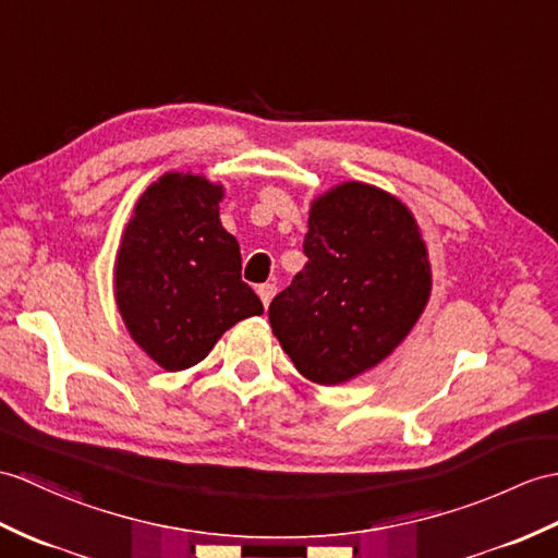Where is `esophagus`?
<instances>
[{"instance_id": "34e87169", "label": "esophagus", "mask_w": 558, "mask_h": 558, "mask_svg": "<svg viewBox=\"0 0 558 558\" xmlns=\"http://www.w3.org/2000/svg\"><path fill=\"white\" fill-rule=\"evenodd\" d=\"M276 284L274 282H264V284H258L256 288V292H258V296H262V302H264V306L268 308V304H270V300H274V294H276Z\"/></svg>"}]
</instances>
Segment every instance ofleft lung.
<instances>
[{"label":"left lung","mask_w":558,"mask_h":558,"mask_svg":"<svg viewBox=\"0 0 558 558\" xmlns=\"http://www.w3.org/2000/svg\"><path fill=\"white\" fill-rule=\"evenodd\" d=\"M304 254L268 306L270 328L304 378L338 385L407 338L430 296V264L407 206L364 183L314 202Z\"/></svg>","instance_id":"left-lung-1"}]
</instances>
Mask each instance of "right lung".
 Masks as SVG:
<instances>
[{
  "label": "right lung",
  "instance_id": "add662e5",
  "mask_svg": "<svg viewBox=\"0 0 558 558\" xmlns=\"http://www.w3.org/2000/svg\"><path fill=\"white\" fill-rule=\"evenodd\" d=\"M220 185L166 173L142 194L116 258V302L133 340L166 371L211 352L238 320L264 314L242 280L240 244L220 226Z\"/></svg>",
  "mask_w": 558,
  "mask_h": 558
}]
</instances>
